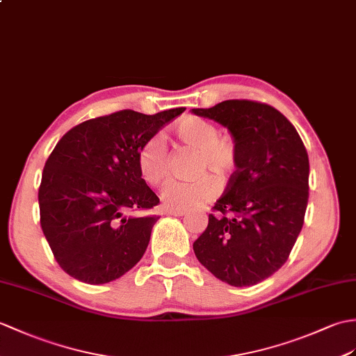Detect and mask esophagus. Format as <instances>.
I'll list each match as a JSON object with an SVG mask.
<instances>
[{"mask_svg": "<svg viewBox=\"0 0 356 356\" xmlns=\"http://www.w3.org/2000/svg\"><path fill=\"white\" fill-rule=\"evenodd\" d=\"M168 213H170V216H175V217H184L185 213H186V211H180V209H170V211H168Z\"/></svg>", "mask_w": 356, "mask_h": 356, "instance_id": "esophagus-1", "label": "esophagus"}]
</instances>
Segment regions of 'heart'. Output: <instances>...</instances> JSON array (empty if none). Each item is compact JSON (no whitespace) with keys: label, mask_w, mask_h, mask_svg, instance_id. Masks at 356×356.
<instances>
[{"label":"heart","mask_w":356,"mask_h":356,"mask_svg":"<svg viewBox=\"0 0 356 356\" xmlns=\"http://www.w3.org/2000/svg\"><path fill=\"white\" fill-rule=\"evenodd\" d=\"M175 136L179 144L195 152L194 172L191 180L171 181L162 191V202L170 209H191L198 204L211 202L220 193V179L232 175L238 162V147L230 135H218L213 122L186 117L175 126ZM139 175L147 185L159 186L170 175V154L159 135L145 139L136 154Z\"/></svg>","instance_id":"b5f03b06"}]
</instances>
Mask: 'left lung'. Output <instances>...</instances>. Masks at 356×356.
Instances as JSON below:
<instances>
[{
  "label": "left lung",
  "mask_w": 356,
  "mask_h": 356,
  "mask_svg": "<svg viewBox=\"0 0 356 356\" xmlns=\"http://www.w3.org/2000/svg\"><path fill=\"white\" fill-rule=\"evenodd\" d=\"M198 117L225 126L238 147L236 170L195 239L194 253L213 276L252 286L286 262L309 195V161L293 124L275 107L226 100Z\"/></svg>",
  "instance_id": "8db88e82"
}]
</instances>
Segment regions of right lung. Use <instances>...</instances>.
<instances>
[{"mask_svg":"<svg viewBox=\"0 0 356 356\" xmlns=\"http://www.w3.org/2000/svg\"><path fill=\"white\" fill-rule=\"evenodd\" d=\"M184 111H120L79 124L57 143L39 186L40 227L71 277L107 284L143 258L159 217L127 212L152 209L159 197L140 177L136 154Z\"/></svg>","mask_w":356,"mask_h":356,"instance_id":"right-lung-1","label":"right lung"}]
</instances>
